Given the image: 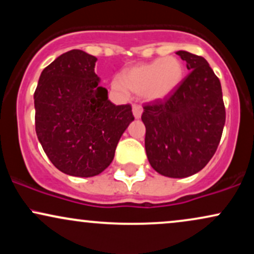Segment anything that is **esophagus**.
<instances>
[{"mask_svg": "<svg viewBox=\"0 0 254 254\" xmlns=\"http://www.w3.org/2000/svg\"><path fill=\"white\" fill-rule=\"evenodd\" d=\"M142 112H143V109H142V106H139V105H133L132 107V113H133V117L136 119H139L142 116Z\"/></svg>", "mask_w": 254, "mask_h": 254, "instance_id": "34e87169", "label": "esophagus"}]
</instances>
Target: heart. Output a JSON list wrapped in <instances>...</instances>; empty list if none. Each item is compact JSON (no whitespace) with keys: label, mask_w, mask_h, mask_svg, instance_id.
<instances>
[{"label":"heart","mask_w":254,"mask_h":254,"mask_svg":"<svg viewBox=\"0 0 254 254\" xmlns=\"http://www.w3.org/2000/svg\"><path fill=\"white\" fill-rule=\"evenodd\" d=\"M184 78V65L177 57L157 58L149 63L130 66L123 77L116 76L111 88L122 97L138 93L144 100L155 103L171 97Z\"/></svg>","instance_id":"b5f03b06"}]
</instances>
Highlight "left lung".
Returning a JSON list of instances; mask_svg holds the SVG:
<instances>
[{"mask_svg":"<svg viewBox=\"0 0 254 254\" xmlns=\"http://www.w3.org/2000/svg\"><path fill=\"white\" fill-rule=\"evenodd\" d=\"M176 54L190 74L165 101L144 106L145 153L161 176L186 178L203 170L216 151L226 122L220 80L203 57Z\"/></svg>","mask_w":254,"mask_h":254,"instance_id":"obj_1","label":"left lung"}]
</instances>
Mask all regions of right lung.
I'll use <instances>...</instances> for the list:
<instances>
[{
	"instance_id": "add662e5",
	"label": "right lung",
	"mask_w": 254,
	"mask_h": 254,
	"mask_svg": "<svg viewBox=\"0 0 254 254\" xmlns=\"http://www.w3.org/2000/svg\"><path fill=\"white\" fill-rule=\"evenodd\" d=\"M98 58L82 50L57 57L40 74L36 92V132L57 170L89 178L106 170L133 121L130 105L109 100L94 72Z\"/></svg>"
}]
</instances>
